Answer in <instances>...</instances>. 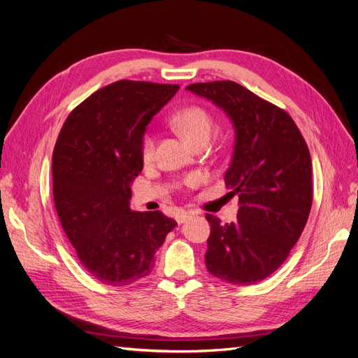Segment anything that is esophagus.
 Segmentation results:
<instances>
[{"instance_id": "34e87169", "label": "esophagus", "mask_w": 358, "mask_h": 358, "mask_svg": "<svg viewBox=\"0 0 358 358\" xmlns=\"http://www.w3.org/2000/svg\"><path fill=\"white\" fill-rule=\"evenodd\" d=\"M189 216H191L189 212H180L176 215V221H178V224H183L189 218Z\"/></svg>"}]
</instances>
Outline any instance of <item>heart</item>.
<instances>
[{"label":"heart","instance_id":"heart-1","mask_svg":"<svg viewBox=\"0 0 358 358\" xmlns=\"http://www.w3.org/2000/svg\"><path fill=\"white\" fill-rule=\"evenodd\" d=\"M173 124L179 129V131L185 136L191 143H196L197 140L201 138H210L213 133V121L210 115L206 112L203 107L199 106H189L185 109L179 110L173 116ZM155 134L152 131H148L142 140V158L143 161H150L155 154ZM187 183L192 185L196 183V178H189Z\"/></svg>","mask_w":358,"mask_h":358}]
</instances>
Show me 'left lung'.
<instances>
[{
  "label": "left lung",
  "instance_id": "1",
  "mask_svg": "<svg viewBox=\"0 0 358 358\" xmlns=\"http://www.w3.org/2000/svg\"><path fill=\"white\" fill-rule=\"evenodd\" d=\"M187 91L212 101L234 128L225 185L239 197L237 221L210 224L204 263L233 285H252L282 264L305 229L312 206V161L291 116L231 82L192 83Z\"/></svg>",
  "mask_w": 358,
  "mask_h": 358
}]
</instances>
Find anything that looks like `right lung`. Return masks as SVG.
I'll return each mask as SVG.
<instances>
[{"mask_svg": "<svg viewBox=\"0 0 358 358\" xmlns=\"http://www.w3.org/2000/svg\"><path fill=\"white\" fill-rule=\"evenodd\" d=\"M179 85L119 80L69 115L52 157L53 200L80 263L103 284L145 278L178 222L129 209L131 183L143 169L142 140Z\"/></svg>", "mask_w": 358, "mask_h": 358, "instance_id": "right-lung-1", "label": "right lung"}]
</instances>
